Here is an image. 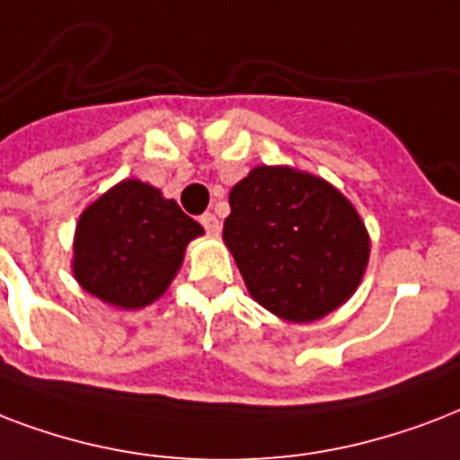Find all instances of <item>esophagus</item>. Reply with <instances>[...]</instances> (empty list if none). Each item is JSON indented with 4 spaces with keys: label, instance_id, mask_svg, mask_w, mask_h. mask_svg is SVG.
I'll return each mask as SVG.
<instances>
[{
    "label": "esophagus",
    "instance_id": "34e87169",
    "mask_svg": "<svg viewBox=\"0 0 460 460\" xmlns=\"http://www.w3.org/2000/svg\"><path fill=\"white\" fill-rule=\"evenodd\" d=\"M201 226L206 227V233L208 234L220 233V223H218V218L213 216V213H204V216H201Z\"/></svg>",
    "mask_w": 460,
    "mask_h": 460
}]
</instances>
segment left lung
Instances as JSON below:
<instances>
[{
	"label": "left lung",
	"mask_w": 460,
	"mask_h": 460,
	"mask_svg": "<svg viewBox=\"0 0 460 460\" xmlns=\"http://www.w3.org/2000/svg\"><path fill=\"white\" fill-rule=\"evenodd\" d=\"M223 242L249 295L293 323L336 312L369 263V233L350 199L290 165H256L234 184Z\"/></svg>",
	"instance_id": "left-lung-1"
}]
</instances>
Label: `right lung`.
<instances>
[{
	"instance_id": "1",
	"label": "right lung",
	"mask_w": 460,
	"mask_h": 460,
	"mask_svg": "<svg viewBox=\"0 0 460 460\" xmlns=\"http://www.w3.org/2000/svg\"><path fill=\"white\" fill-rule=\"evenodd\" d=\"M204 227L174 199L122 180L88 204L74 230L71 273L85 293L117 309H141L167 293Z\"/></svg>"
}]
</instances>
